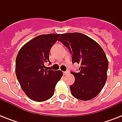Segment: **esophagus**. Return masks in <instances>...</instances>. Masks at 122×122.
<instances>
[{
	"label": "esophagus",
	"mask_w": 122,
	"mask_h": 122,
	"mask_svg": "<svg viewBox=\"0 0 122 122\" xmlns=\"http://www.w3.org/2000/svg\"><path fill=\"white\" fill-rule=\"evenodd\" d=\"M68 71H63V75H68Z\"/></svg>",
	"instance_id": "obj_1"
}]
</instances>
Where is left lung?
I'll return each instance as SVG.
<instances>
[{
    "instance_id": "8db88e82",
    "label": "left lung",
    "mask_w": 122,
    "mask_h": 122,
    "mask_svg": "<svg viewBox=\"0 0 122 122\" xmlns=\"http://www.w3.org/2000/svg\"><path fill=\"white\" fill-rule=\"evenodd\" d=\"M59 41L72 54V62L80 64V72H71L75 83L70 86L75 98L89 101L99 94L107 80L108 61L106 54L92 39L83 33L61 34Z\"/></svg>"
}]
</instances>
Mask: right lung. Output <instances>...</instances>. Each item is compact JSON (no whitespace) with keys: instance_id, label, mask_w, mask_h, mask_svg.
Instances as JSON below:
<instances>
[{"instance_id":"obj_1","label":"right lung","mask_w":122,"mask_h":122,"mask_svg":"<svg viewBox=\"0 0 122 122\" xmlns=\"http://www.w3.org/2000/svg\"><path fill=\"white\" fill-rule=\"evenodd\" d=\"M59 36L56 33L39 35L26 43L16 56V77L24 92L35 101L51 98L63 76L61 71L47 70L44 65L49 61L51 48Z\"/></svg>"}]
</instances>
